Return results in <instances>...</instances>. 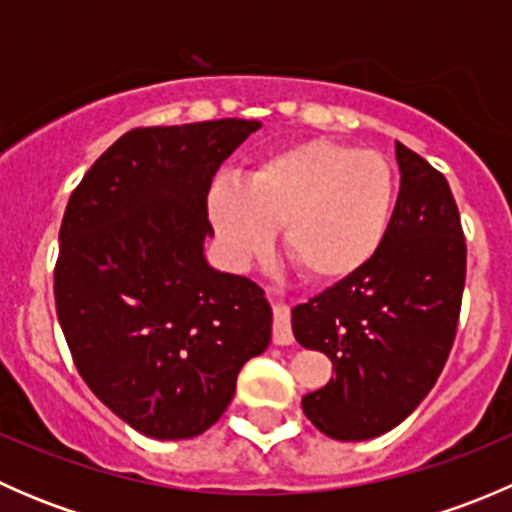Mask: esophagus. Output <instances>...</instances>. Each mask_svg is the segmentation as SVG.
<instances>
[{
    "label": "esophagus",
    "instance_id": "34e87169",
    "mask_svg": "<svg viewBox=\"0 0 512 512\" xmlns=\"http://www.w3.org/2000/svg\"><path fill=\"white\" fill-rule=\"evenodd\" d=\"M272 342L277 347H287V344L294 342L292 334V322H289V309L277 304L275 307V322H272Z\"/></svg>",
    "mask_w": 512,
    "mask_h": 512
}]
</instances>
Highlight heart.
I'll list each match as a JSON object with an SVG mask.
<instances>
[{"instance_id": "1", "label": "heart", "mask_w": 512, "mask_h": 512, "mask_svg": "<svg viewBox=\"0 0 512 512\" xmlns=\"http://www.w3.org/2000/svg\"><path fill=\"white\" fill-rule=\"evenodd\" d=\"M394 205L389 158L312 138L262 158L245 183H215L208 218L227 265L245 267L265 255L282 225L289 260L312 282L337 285L379 255Z\"/></svg>"}]
</instances>
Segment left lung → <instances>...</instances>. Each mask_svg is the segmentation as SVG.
<instances>
[{"mask_svg":"<svg viewBox=\"0 0 512 512\" xmlns=\"http://www.w3.org/2000/svg\"><path fill=\"white\" fill-rule=\"evenodd\" d=\"M401 188L379 255L292 309L294 339L332 359L327 386L302 399L324 436L366 441L426 399L456 339L466 237L448 180L396 143Z\"/></svg>","mask_w":512,"mask_h":512,"instance_id":"obj_1","label":"left lung"}]
</instances>
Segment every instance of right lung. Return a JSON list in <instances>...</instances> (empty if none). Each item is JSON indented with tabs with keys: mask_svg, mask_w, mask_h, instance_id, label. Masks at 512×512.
<instances>
[{
	"mask_svg": "<svg viewBox=\"0 0 512 512\" xmlns=\"http://www.w3.org/2000/svg\"><path fill=\"white\" fill-rule=\"evenodd\" d=\"M260 121L133 128L81 178L59 230L54 299L81 379L160 441L208 431L272 337L265 292L205 262L208 193Z\"/></svg>",
	"mask_w": 512,
	"mask_h": 512,
	"instance_id": "obj_1",
	"label": "right lung"
}]
</instances>
